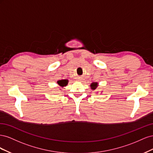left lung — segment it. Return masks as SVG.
<instances>
[{
  "mask_svg": "<svg viewBox=\"0 0 153 153\" xmlns=\"http://www.w3.org/2000/svg\"><path fill=\"white\" fill-rule=\"evenodd\" d=\"M90 86H91V89L92 91H94V90H95L96 89L97 87H98V82H92V83H91V84Z\"/></svg>",
  "mask_w": 153,
  "mask_h": 153,
  "instance_id": "left-lung-1",
  "label": "left lung"
}]
</instances>
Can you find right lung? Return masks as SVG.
Masks as SVG:
<instances>
[{
	"mask_svg": "<svg viewBox=\"0 0 153 153\" xmlns=\"http://www.w3.org/2000/svg\"><path fill=\"white\" fill-rule=\"evenodd\" d=\"M58 85L61 87H66L68 84V80H61L57 81Z\"/></svg>",
	"mask_w": 153,
	"mask_h": 153,
	"instance_id": "add662e5",
	"label": "right lung"
}]
</instances>
